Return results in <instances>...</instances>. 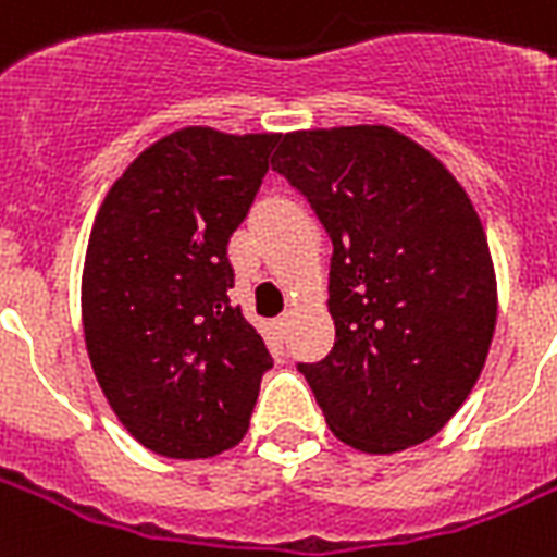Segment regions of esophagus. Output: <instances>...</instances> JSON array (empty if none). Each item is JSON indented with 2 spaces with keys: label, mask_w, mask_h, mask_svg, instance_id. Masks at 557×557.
<instances>
[{
  "label": "esophagus",
  "mask_w": 557,
  "mask_h": 557,
  "mask_svg": "<svg viewBox=\"0 0 557 557\" xmlns=\"http://www.w3.org/2000/svg\"><path fill=\"white\" fill-rule=\"evenodd\" d=\"M289 321H292L289 312H283V315H277V319H274V327H277V331L283 333V331H286V327H289Z\"/></svg>",
  "instance_id": "34e87169"
}]
</instances>
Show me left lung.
Returning a JSON list of instances; mask_svg holds the SVG:
<instances>
[{
	"label": "left lung",
	"mask_w": 557,
	"mask_h": 557,
	"mask_svg": "<svg viewBox=\"0 0 557 557\" xmlns=\"http://www.w3.org/2000/svg\"><path fill=\"white\" fill-rule=\"evenodd\" d=\"M286 176L333 242L336 342L298 362L327 425L360 451H401L472 393L496 331L487 236L443 162L386 126L283 135Z\"/></svg>",
	"instance_id": "left-lung-1"
}]
</instances>
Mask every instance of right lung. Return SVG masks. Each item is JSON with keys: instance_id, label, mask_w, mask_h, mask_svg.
I'll return each instance as SVG.
<instances>
[{"instance_id": "1", "label": "right lung", "mask_w": 557, "mask_h": 557, "mask_svg": "<svg viewBox=\"0 0 557 557\" xmlns=\"http://www.w3.org/2000/svg\"><path fill=\"white\" fill-rule=\"evenodd\" d=\"M280 135L188 126L135 159L90 230L82 324L123 428L156 455H221L247 434L265 342L230 304V236Z\"/></svg>"}]
</instances>
